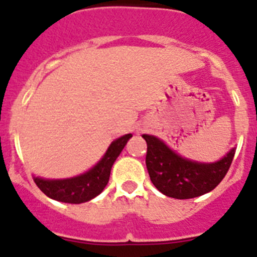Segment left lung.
Listing matches in <instances>:
<instances>
[{"label": "left lung", "instance_id": "left-lung-1", "mask_svg": "<svg viewBox=\"0 0 257 257\" xmlns=\"http://www.w3.org/2000/svg\"><path fill=\"white\" fill-rule=\"evenodd\" d=\"M147 142V169L154 187L165 196L189 199L211 192L225 178L235 148L220 161L201 163L183 158L153 135H143Z\"/></svg>", "mask_w": 257, "mask_h": 257}]
</instances>
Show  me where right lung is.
Here are the masks:
<instances>
[{
    "mask_svg": "<svg viewBox=\"0 0 257 257\" xmlns=\"http://www.w3.org/2000/svg\"><path fill=\"white\" fill-rule=\"evenodd\" d=\"M130 138H133V134H127L114 140L109 145L103 158L85 174L61 180H49L33 176V180L41 192L55 201L65 203H83L90 201L103 192L109 181L113 163Z\"/></svg>",
    "mask_w": 257,
    "mask_h": 257,
    "instance_id": "obj_1",
    "label": "right lung"
}]
</instances>
